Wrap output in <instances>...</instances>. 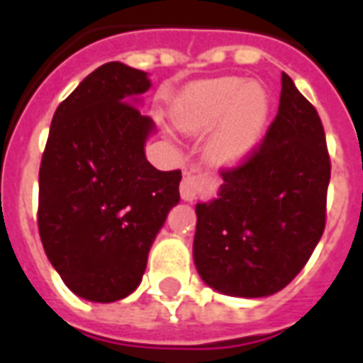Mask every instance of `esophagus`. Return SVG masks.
I'll return each mask as SVG.
<instances>
[{
    "instance_id": "34e87169",
    "label": "esophagus",
    "mask_w": 363,
    "mask_h": 363,
    "mask_svg": "<svg viewBox=\"0 0 363 363\" xmlns=\"http://www.w3.org/2000/svg\"><path fill=\"white\" fill-rule=\"evenodd\" d=\"M198 196V177L189 173L181 181V198L184 202H192Z\"/></svg>"
}]
</instances>
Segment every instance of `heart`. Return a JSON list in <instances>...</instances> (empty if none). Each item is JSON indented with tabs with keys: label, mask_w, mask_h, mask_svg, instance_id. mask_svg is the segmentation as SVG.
I'll list each match as a JSON object with an SVG mask.
<instances>
[{
	"label": "heart",
	"mask_w": 363,
	"mask_h": 363,
	"mask_svg": "<svg viewBox=\"0 0 363 363\" xmlns=\"http://www.w3.org/2000/svg\"><path fill=\"white\" fill-rule=\"evenodd\" d=\"M268 118V93L257 82L221 77L190 89L174 106V122L186 132L220 124L206 145L216 165L233 167L257 150Z\"/></svg>",
	"instance_id": "b5f03b06"
}]
</instances>
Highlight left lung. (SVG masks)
<instances>
[{"mask_svg": "<svg viewBox=\"0 0 363 363\" xmlns=\"http://www.w3.org/2000/svg\"><path fill=\"white\" fill-rule=\"evenodd\" d=\"M221 179L218 198L196 204L198 274L225 296H272L319 243L330 181L319 114L289 75L281 74L280 106L264 142Z\"/></svg>", "mask_w": 363, "mask_h": 363, "instance_id": "8db88e82", "label": "left lung"}]
</instances>
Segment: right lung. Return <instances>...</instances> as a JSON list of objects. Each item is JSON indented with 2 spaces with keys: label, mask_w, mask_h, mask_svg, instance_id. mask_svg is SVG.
I'll use <instances>...</instances> for the list:
<instances>
[{
  "label": "right lung",
  "mask_w": 363,
  "mask_h": 363,
  "mask_svg": "<svg viewBox=\"0 0 363 363\" xmlns=\"http://www.w3.org/2000/svg\"><path fill=\"white\" fill-rule=\"evenodd\" d=\"M151 87L142 69L108 62L60 104L38 174L44 252L75 296L111 303L142 281L181 171L145 159L155 124L135 104Z\"/></svg>",
  "instance_id": "right-lung-1"
}]
</instances>
